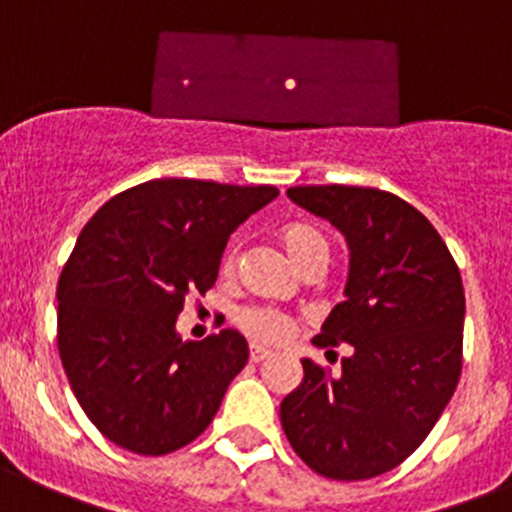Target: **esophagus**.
I'll return each mask as SVG.
<instances>
[{
  "label": "esophagus",
  "mask_w": 512,
  "mask_h": 512,
  "mask_svg": "<svg viewBox=\"0 0 512 512\" xmlns=\"http://www.w3.org/2000/svg\"><path fill=\"white\" fill-rule=\"evenodd\" d=\"M270 356H272L270 348L260 346V343H252V346H250V361H252V364H262V361H267Z\"/></svg>",
  "instance_id": "34e87169"
}]
</instances>
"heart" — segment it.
<instances>
[{"label":"heart","instance_id":"obj_1","mask_svg":"<svg viewBox=\"0 0 512 512\" xmlns=\"http://www.w3.org/2000/svg\"><path fill=\"white\" fill-rule=\"evenodd\" d=\"M280 242H283V247L288 250V255L293 257V262L300 270H308L313 265L326 267L328 260H331V247H328L326 237L318 229L305 227V224H293V227L283 229ZM234 265H237V250L229 247L224 252L222 270L232 272ZM234 321H237V326L247 336L257 338V341H283L293 331V321H290L288 315L275 308H267V305H247V308L237 310Z\"/></svg>","mask_w":512,"mask_h":512}]
</instances>
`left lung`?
I'll return each mask as SVG.
<instances>
[{
    "label": "left lung",
    "instance_id": "1",
    "mask_svg": "<svg viewBox=\"0 0 512 512\" xmlns=\"http://www.w3.org/2000/svg\"><path fill=\"white\" fill-rule=\"evenodd\" d=\"M288 197L346 237V300L318 348L348 343L341 374L303 358L280 404L300 460L331 480H369L407 460L450 404L462 371L465 290L450 250L422 212L369 186H293Z\"/></svg>",
    "mask_w": 512,
    "mask_h": 512
}]
</instances>
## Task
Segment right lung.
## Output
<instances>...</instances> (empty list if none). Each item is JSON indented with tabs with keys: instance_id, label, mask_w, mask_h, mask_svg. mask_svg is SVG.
Wrapping results in <instances>:
<instances>
[{
	"instance_id": "add662e5",
	"label": "right lung",
	"mask_w": 512,
	"mask_h": 512,
	"mask_svg": "<svg viewBox=\"0 0 512 512\" xmlns=\"http://www.w3.org/2000/svg\"><path fill=\"white\" fill-rule=\"evenodd\" d=\"M275 186L154 179L105 202L57 283V348L90 422L136 455L194 442L247 364L242 333L181 341L184 298L217 280L229 234Z\"/></svg>"
}]
</instances>
